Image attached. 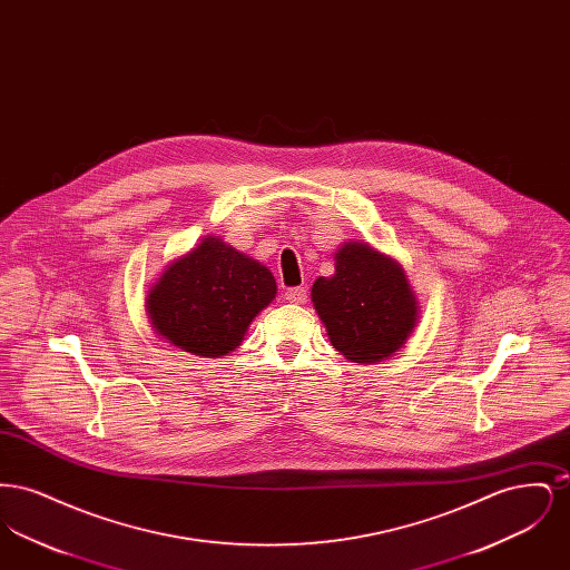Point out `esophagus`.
I'll return each mask as SVG.
<instances>
[{"mask_svg":"<svg viewBox=\"0 0 570 570\" xmlns=\"http://www.w3.org/2000/svg\"><path fill=\"white\" fill-rule=\"evenodd\" d=\"M284 297H286L288 303H297V305H301V303H305V298H307V288H305V286H293V288L286 291Z\"/></svg>","mask_w":570,"mask_h":570,"instance_id":"34e87169","label":"esophagus"}]
</instances>
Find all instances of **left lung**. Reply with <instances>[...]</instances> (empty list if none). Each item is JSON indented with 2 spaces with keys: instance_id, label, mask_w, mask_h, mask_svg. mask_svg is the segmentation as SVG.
<instances>
[{
  "instance_id": "left-lung-1",
  "label": "left lung",
  "mask_w": 570,
  "mask_h": 570,
  "mask_svg": "<svg viewBox=\"0 0 570 570\" xmlns=\"http://www.w3.org/2000/svg\"><path fill=\"white\" fill-rule=\"evenodd\" d=\"M314 307L335 351L354 363L397 353L416 325V298L404 269L365 244L335 254V275L312 286Z\"/></svg>"
}]
</instances>
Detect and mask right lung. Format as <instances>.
I'll return each instance as SVG.
<instances>
[{
	"mask_svg": "<svg viewBox=\"0 0 570 570\" xmlns=\"http://www.w3.org/2000/svg\"><path fill=\"white\" fill-rule=\"evenodd\" d=\"M277 293L267 267L216 237L175 261L147 295L154 328L200 356L235 351L252 318Z\"/></svg>",
	"mask_w": 570,
	"mask_h": 570,
	"instance_id": "add662e5",
	"label": "right lung"
}]
</instances>
